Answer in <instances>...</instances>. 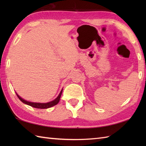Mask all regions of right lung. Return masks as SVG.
Masks as SVG:
<instances>
[{"label":"right lung","instance_id":"obj_1","mask_svg":"<svg viewBox=\"0 0 146 146\" xmlns=\"http://www.w3.org/2000/svg\"><path fill=\"white\" fill-rule=\"evenodd\" d=\"M62 92H63V89L61 90V91L60 92V94L56 98H55L54 100H52L51 102H48V103H35V102H31L29 101H26L25 100H24V99L22 98L21 97H19L16 93V95L17 96V97L19 98V99L22 102H23L24 104H25L26 105H30V106H31L33 107H35V108H41V109H44V108H50L51 107H53L54 105H56V104H58V102H60V97H61V95L62 94Z\"/></svg>","mask_w":146,"mask_h":146}]
</instances>
